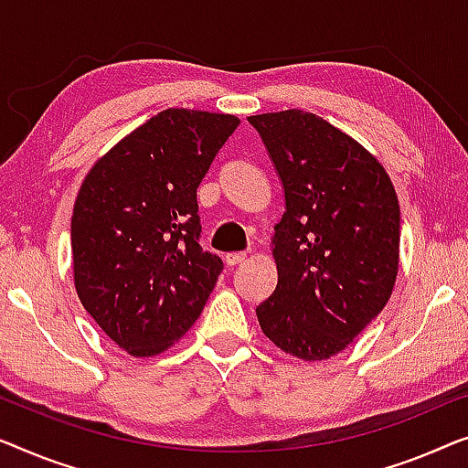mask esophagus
<instances>
[{"label": "esophagus", "mask_w": 468, "mask_h": 468, "mask_svg": "<svg viewBox=\"0 0 468 468\" xmlns=\"http://www.w3.org/2000/svg\"><path fill=\"white\" fill-rule=\"evenodd\" d=\"M248 259V254L246 252H229L227 256H225V261H227V265L229 267H237V265H241L243 261Z\"/></svg>", "instance_id": "1"}]
</instances>
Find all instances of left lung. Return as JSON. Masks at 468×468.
I'll use <instances>...</instances> for the list:
<instances>
[{"label": "left lung", "instance_id": "obj_1", "mask_svg": "<svg viewBox=\"0 0 468 468\" xmlns=\"http://www.w3.org/2000/svg\"><path fill=\"white\" fill-rule=\"evenodd\" d=\"M284 184L271 254L278 286L256 307L282 352L326 360L386 307L399 275L400 209L378 156L303 110L248 116Z\"/></svg>", "mask_w": 468, "mask_h": 468}]
</instances>
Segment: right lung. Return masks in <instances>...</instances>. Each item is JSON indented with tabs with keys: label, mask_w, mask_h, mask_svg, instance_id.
Segmentation results:
<instances>
[{
	"label": "right lung",
	"mask_w": 468,
	"mask_h": 468,
	"mask_svg": "<svg viewBox=\"0 0 468 468\" xmlns=\"http://www.w3.org/2000/svg\"><path fill=\"white\" fill-rule=\"evenodd\" d=\"M237 124L233 114L163 110L100 156L78 190V299L131 356L167 352L214 291L222 261L197 243V186Z\"/></svg>",
	"instance_id": "add662e5"
}]
</instances>
